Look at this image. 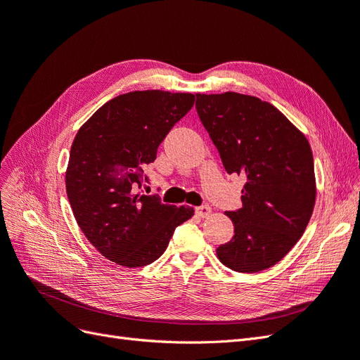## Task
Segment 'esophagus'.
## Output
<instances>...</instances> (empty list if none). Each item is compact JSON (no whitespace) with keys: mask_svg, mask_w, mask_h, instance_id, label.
<instances>
[{"mask_svg":"<svg viewBox=\"0 0 360 360\" xmlns=\"http://www.w3.org/2000/svg\"><path fill=\"white\" fill-rule=\"evenodd\" d=\"M195 212H197V214L201 216V217H207L212 213V209L209 205H200V207H197V209H195Z\"/></svg>","mask_w":360,"mask_h":360,"instance_id":"34e87169","label":"esophagus"}]
</instances>
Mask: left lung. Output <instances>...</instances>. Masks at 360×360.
Listing matches in <instances>:
<instances>
[{
	"instance_id": "left-lung-1",
	"label": "left lung",
	"mask_w": 360,
	"mask_h": 360,
	"mask_svg": "<svg viewBox=\"0 0 360 360\" xmlns=\"http://www.w3.org/2000/svg\"><path fill=\"white\" fill-rule=\"evenodd\" d=\"M198 117L228 174L246 177L242 209L226 212L234 236L216 249L240 274L275 266L297 243L315 202L308 139L274 105L228 91L197 94Z\"/></svg>"
}]
</instances>
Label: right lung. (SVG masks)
<instances>
[{
  "mask_svg": "<svg viewBox=\"0 0 360 360\" xmlns=\"http://www.w3.org/2000/svg\"><path fill=\"white\" fill-rule=\"evenodd\" d=\"M195 96L160 90L117 96L99 108L76 134L66 171L75 219L99 252L124 267L156 261L192 207L163 204L139 195L144 168Z\"/></svg>",
  "mask_w": 360,
  "mask_h": 360,
  "instance_id": "obj_1",
  "label": "right lung"
}]
</instances>
